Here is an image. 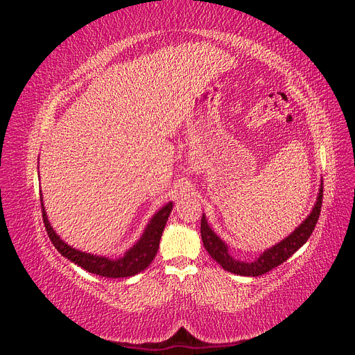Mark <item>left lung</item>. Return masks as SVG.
Listing matches in <instances>:
<instances>
[{
    "label": "left lung",
    "instance_id": "8db88e82",
    "mask_svg": "<svg viewBox=\"0 0 355 355\" xmlns=\"http://www.w3.org/2000/svg\"><path fill=\"white\" fill-rule=\"evenodd\" d=\"M321 204H323V185L320 188L318 198L315 206L311 211L309 216L299 225V227L284 239L282 243L271 247V249L265 250L254 262H241L234 259V257L228 253V245L225 244L216 234H214L207 225L206 218H201V239L202 244L206 247L209 254L216 261L225 271H230L237 275H247V277H257L263 275L265 272L274 270L275 266L282 265L286 262L290 256H292L296 250L302 247L306 240L313 234L315 225L320 218Z\"/></svg>",
    "mask_w": 355,
    "mask_h": 355
}]
</instances>
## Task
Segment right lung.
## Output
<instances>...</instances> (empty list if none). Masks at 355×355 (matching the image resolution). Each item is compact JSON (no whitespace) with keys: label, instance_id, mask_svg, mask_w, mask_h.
Segmentation results:
<instances>
[{"label":"right lung","instance_id":"add662e5","mask_svg":"<svg viewBox=\"0 0 355 355\" xmlns=\"http://www.w3.org/2000/svg\"><path fill=\"white\" fill-rule=\"evenodd\" d=\"M171 209H173V202H168L167 206L161 209L151 219V222L148 223L142 239L139 240L132 249L121 257V259L111 261L108 257L75 250L73 247L68 245L65 241H62L59 239V235L50 227V223L47 220V214L44 211V204H42V200H41L42 220H44L46 231L49 234L53 245L58 249V252L63 257H68L71 262L81 266L83 270L96 275L108 277V278H121V277L136 275L137 272L144 271L145 268L154 261L158 245H159L161 235H163L166 222L170 216Z\"/></svg>","mask_w":355,"mask_h":355}]
</instances>
